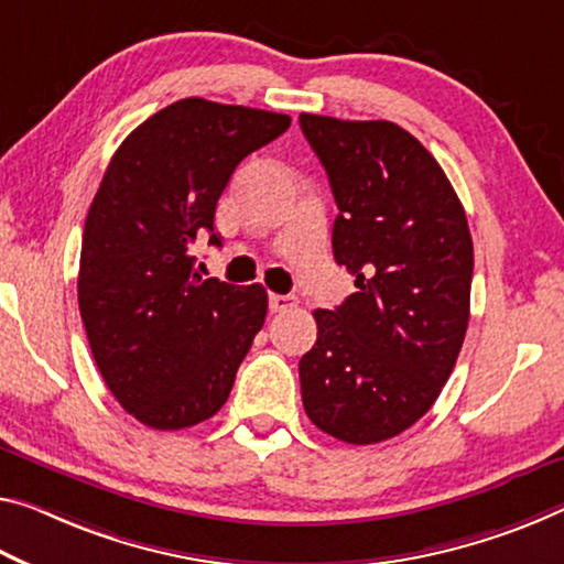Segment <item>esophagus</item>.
<instances>
[{
    "instance_id": "obj_1",
    "label": "esophagus",
    "mask_w": 564,
    "mask_h": 564,
    "mask_svg": "<svg viewBox=\"0 0 564 564\" xmlns=\"http://www.w3.org/2000/svg\"><path fill=\"white\" fill-rule=\"evenodd\" d=\"M296 306V299L291 296H281V293H271L268 296V308H271V314H283V311H289Z\"/></svg>"
}]
</instances>
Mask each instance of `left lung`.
Segmentation results:
<instances>
[{
    "instance_id": "obj_1",
    "label": "left lung",
    "mask_w": 564,
    "mask_h": 564,
    "mask_svg": "<svg viewBox=\"0 0 564 564\" xmlns=\"http://www.w3.org/2000/svg\"><path fill=\"white\" fill-rule=\"evenodd\" d=\"M338 205L334 258L356 293L316 308L299 364L303 409L346 444H379L416 424L457 364L469 324L475 248L442 165L389 120L301 112Z\"/></svg>"
}]
</instances>
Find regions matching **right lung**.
Listing matches in <instances>:
<instances>
[{
    "label": "right lung",
    "instance_id": "1",
    "mask_svg": "<svg viewBox=\"0 0 564 564\" xmlns=\"http://www.w3.org/2000/svg\"><path fill=\"white\" fill-rule=\"evenodd\" d=\"M291 118L187 97L148 118L105 170L89 205L77 301L107 389L150 429H185L226 404L261 330V283L200 281L187 248L213 234L218 198Z\"/></svg>",
    "mask_w": 564,
    "mask_h": 564
}]
</instances>
